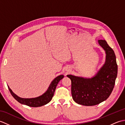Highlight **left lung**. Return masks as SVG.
<instances>
[{
	"label": "left lung",
	"instance_id": "obj_1",
	"mask_svg": "<svg viewBox=\"0 0 125 125\" xmlns=\"http://www.w3.org/2000/svg\"><path fill=\"white\" fill-rule=\"evenodd\" d=\"M98 43L104 49L106 55L105 64L96 75L91 78L67 75L71 81L73 98L78 104H99L109 97L115 86L118 73L115 52L104 40H99Z\"/></svg>",
	"mask_w": 125,
	"mask_h": 125
}]
</instances>
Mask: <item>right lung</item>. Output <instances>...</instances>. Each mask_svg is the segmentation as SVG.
I'll return each instance as SVG.
<instances>
[{
  "label": "right lung",
  "instance_id": "add662e5",
  "mask_svg": "<svg viewBox=\"0 0 125 125\" xmlns=\"http://www.w3.org/2000/svg\"><path fill=\"white\" fill-rule=\"evenodd\" d=\"M63 77V75H60L56 77L53 80L51 84L48 87V89L47 90V91L42 95H40L38 97L34 98H22L18 95H16L14 93H13L9 86H8L9 89V91L12 94V96L14 97V99L17 100L19 103H20L22 104L27 105L30 107H40L42 106L47 104L50 102L52 99L53 95L54 94V92L55 89L56 88V86L60 82Z\"/></svg>",
  "mask_w": 125,
  "mask_h": 125
}]
</instances>
